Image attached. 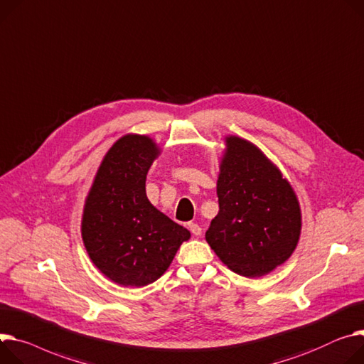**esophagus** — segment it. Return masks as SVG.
Here are the masks:
<instances>
[{"instance_id": "obj_1", "label": "esophagus", "mask_w": 364, "mask_h": 364, "mask_svg": "<svg viewBox=\"0 0 364 364\" xmlns=\"http://www.w3.org/2000/svg\"><path fill=\"white\" fill-rule=\"evenodd\" d=\"M189 230H191V233L192 235H195V236H200L201 233H203V229L200 228V225H197V223H189Z\"/></svg>"}]
</instances>
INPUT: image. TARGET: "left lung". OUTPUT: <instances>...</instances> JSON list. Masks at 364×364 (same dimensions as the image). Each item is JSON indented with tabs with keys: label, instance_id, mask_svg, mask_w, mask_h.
Instances as JSON below:
<instances>
[{
	"label": "left lung",
	"instance_id": "obj_1",
	"mask_svg": "<svg viewBox=\"0 0 364 364\" xmlns=\"http://www.w3.org/2000/svg\"><path fill=\"white\" fill-rule=\"evenodd\" d=\"M217 197L220 210L205 239L232 271L261 277L291 257L301 230L299 201L289 181L255 144L226 136Z\"/></svg>",
	"mask_w": 364,
	"mask_h": 364
}]
</instances>
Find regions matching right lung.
Instances as JSON below:
<instances>
[{
	"label": "right lung",
	"mask_w": 364,
	"mask_h": 364,
	"mask_svg": "<svg viewBox=\"0 0 364 364\" xmlns=\"http://www.w3.org/2000/svg\"><path fill=\"white\" fill-rule=\"evenodd\" d=\"M159 154L147 135L121 136L103 157L82 210L81 236L90 259L124 287L156 282L191 237L147 198L146 178Z\"/></svg>",
	"instance_id": "add662e5"
}]
</instances>
